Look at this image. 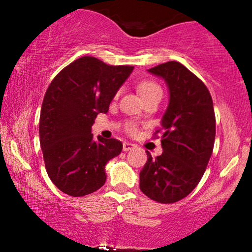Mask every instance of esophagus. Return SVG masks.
<instances>
[{"label": "esophagus", "mask_w": 252, "mask_h": 252, "mask_svg": "<svg viewBox=\"0 0 252 252\" xmlns=\"http://www.w3.org/2000/svg\"><path fill=\"white\" fill-rule=\"evenodd\" d=\"M136 148V144L134 143H130V142H124L123 144V150L124 151H129V150H133Z\"/></svg>", "instance_id": "34e87169"}]
</instances>
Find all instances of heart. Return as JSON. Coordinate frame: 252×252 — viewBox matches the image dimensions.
<instances>
[{"instance_id":"1","label":"heart","mask_w":252,"mask_h":252,"mask_svg":"<svg viewBox=\"0 0 252 252\" xmlns=\"http://www.w3.org/2000/svg\"><path fill=\"white\" fill-rule=\"evenodd\" d=\"M137 89H139V93L142 98H146V97H148V96H151L155 94H161V89L159 86H158L156 82H153V81L142 82V84L139 85ZM128 130L130 133H135L136 132L135 126L128 125Z\"/></svg>"}]
</instances>
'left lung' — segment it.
<instances>
[{
    "label": "left lung",
    "instance_id": "obj_1",
    "mask_svg": "<svg viewBox=\"0 0 252 252\" xmlns=\"http://www.w3.org/2000/svg\"><path fill=\"white\" fill-rule=\"evenodd\" d=\"M161 78L168 89V104L160 120L163 154L147 151L140 172V189L159 203L185 198L198 185L212 155L216 117L206 86L179 62L148 70Z\"/></svg>",
    "mask_w": 252,
    "mask_h": 252
}]
</instances>
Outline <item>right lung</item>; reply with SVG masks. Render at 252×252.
Returning <instances> with one entry per match:
<instances>
[{
    "instance_id": "add662e5",
    "label": "right lung",
    "mask_w": 252,
    "mask_h": 252,
    "mask_svg": "<svg viewBox=\"0 0 252 252\" xmlns=\"http://www.w3.org/2000/svg\"><path fill=\"white\" fill-rule=\"evenodd\" d=\"M134 66L106 65L84 56L58 73L48 87L40 115V144L47 173L65 194L80 197L105 184V165L123 143L92 134Z\"/></svg>"
}]
</instances>
